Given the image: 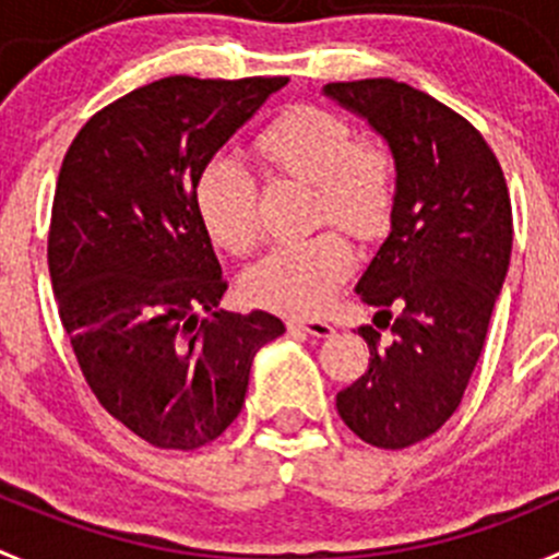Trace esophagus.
I'll return each mask as SVG.
<instances>
[{
  "mask_svg": "<svg viewBox=\"0 0 559 559\" xmlns=\"http://www.w3.org/2000/svg\"><path fill=\"white\" fill-rule=\"evenodd\" d=\"M286 328H289L292 333H306V335H313V338H328V335H333V324L324 322V319L292 317L286 319Z\"/></svg>",
  "mask_w": 559,
  "mask_h": 559,
  "instance_id": "34e87169",
  "label": "esophagus"
}]
</instances>
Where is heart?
Returning a JSON list of instances; mask_svg holds the SVG:
<instances>
[{"label":"heart","mask_w":559,"mask_h":559,"mask_svg":"<svg viewBox=\"0 0 559 559\" xmlns=\"http://www.w3.org/2000/svg\"><path fill=\"white\" fill-rule=\"evenodd\" d=\"M273 171L317 186V221L371 240L390 226L399 166L382 142L357 139L349 119L330 108L292 106L253 139ZM193 207L215 246L248 253L259 240V182L235 155L204 160L193 182ZM355 270V253L338 231L275 246L242 275V295L281 313L322 311Z\"/></svg>","instance_id":"1"}]
</instances>
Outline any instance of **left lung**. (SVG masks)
I'll list each match as a JSON object with an SVG mask.
<instances>
[{"instance_id":"obj_1","label":"left lung","mask_w":559,"mask_h":559,"mask_svg":"<svg viewBox=\"0 0 559 559\" xmlns=\"http://www.w3.org/2000/svg\"><path fill=\"white\" fill-rule=\"evenodd\" d=\"M324 95L368 119L399 166L390 235L355 286L393 341L379 346L377 330H357L371 360L335 406L362 442L401 451L462 404L511 262V197L484 135L426 92L362 79Z\"/></svg>"}]
</instances>
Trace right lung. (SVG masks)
I'll use <instances>...</instances> for the list:
<instances>
[{
	"label": "right lung",
	"mask_w": 559,
	"mask_h": 559,
	"mask_svg": "<svg viewBox=\"0 0 559 559\" xmlns=\"http://www.w3.org/2000/svg\"><path fill=\"white\" fill-rule=\"evenodd\" d=\"M286 81L169 75L92 114L64 153L48 229L59 319L103 409L155 448L218 440L253 355L286 330L218 311L226 281L193 207L204 160Z\"/></svg>",
	"instance_id": "obj_1"
}]
</instances>
